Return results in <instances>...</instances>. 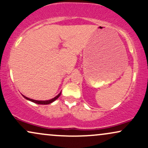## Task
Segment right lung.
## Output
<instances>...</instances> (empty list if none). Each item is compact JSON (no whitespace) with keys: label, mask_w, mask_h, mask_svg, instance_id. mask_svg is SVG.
Returning a JSON list of instances; mask_svg holds the SVG:
<instances>
[{"label":"right lung","mask_w":148,"mask_h":148,"mask_svg":"<svg viewBox=\"0 0 148 148\" xmlns=\"http://www.w3.org/2000/svg\"><path fill=\"white\" fill-rule=\"evenodd\" d=\"M60 95H61V93H59V94L57 95L56 97H55V98H54L51 99V100H45V101H41V100H32V99H30V98H27V97L24 96V95H23V97H24V98H25V99H27V100H30V101H32V102H34V103H36V104H40V105H48V104L51 103V102H53L55 101V100H57V99L60 96Z\"/></svg>","instance_id":"obj_1"}]
</instances>
